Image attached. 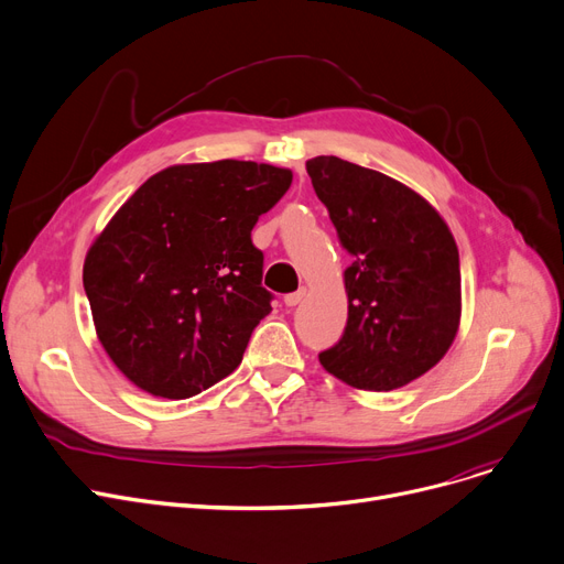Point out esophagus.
I'll return each instance as SVG.
<instances>
[{
    "label": "esophagus",
    "instance_id": "obj_1",
    "mask_svg": "<svg viewBox=\"0 0 564 564\" xmlns=\"http://www.w3.org/2000/svg\"><path fill=\"white\" fill-rule=\"evenodd\" d=\"M305 295H307V289H297L295 293H289V295H284V305H286V307H295V305H301Z\"/></svg>",
    "mask_w": 564,
    "mask_h": 564
}]
</instances>
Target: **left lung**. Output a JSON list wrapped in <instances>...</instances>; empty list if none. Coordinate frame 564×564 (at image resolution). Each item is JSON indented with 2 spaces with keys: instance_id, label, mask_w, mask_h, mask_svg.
<instances>
[{
  "instance_id": "8db88e82",
  "label": "left lung",
  "mask_w": 564,
  "mask_h": 564,
  "mask_svg": "<svg viewBox=\"0 0 564 564\" xmlns=\"http://www.w3.org/2000/svg\"><path fill=\"white\" fill-rule=\"evenodd\" d=\"M307 173L352 259L344 337L318 361L355 389L405 387L435 367L459 329L451 229L423 195L384 173L339 156L310 159Z\"/></svg>"
}]
</instances>
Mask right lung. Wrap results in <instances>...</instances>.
<instances>
[{
	"instance_id": "add662e5",
	"label": "right lung",
	"mask_w": 564,
	"mask_h": 564,
	"mask_svg": "<svg viewBox=\"0 0 564 564\" xmlns=\"http://www.w3.org/2000/svg\"><path fill=\"white\" fill-rule=\"evenodd\" d=\"M291 180L239 159L169 165L95 237L84 259L95 335L131 384L180 401L239 367L271 314L250 231Z\"/></svg>"
}]
</instances>
